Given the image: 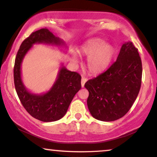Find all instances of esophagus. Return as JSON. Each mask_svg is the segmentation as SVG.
Segmentation results:
<instances>
[{
  "instance_id": "esophagus-1",
  "label": "esophagus",
  "mask_w": 157,
  "mask_h": 157,
  "mask_svg": "<svg viewBox=\"0 0 157 157\" xmlns=\"http://www.w3.org/2000/svg\"><path fill=\"white\" fill-rule=\"evenodd\" d=\"M86 81H87V79L86 77H82V80H81V86H82V87H84V85L86 83Z\"/></svg>"
}]
</instances>
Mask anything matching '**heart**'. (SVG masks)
Wrapping results in <instances>:
<instances>
[{"label": "heart", "mask_w": 157, "mask_h": 157, "mask_svg": "<svg viewBox=\"0 0 157 157\" xmlns=\"http://www.w3.org/2000/svg\"><path fill=\"white\" fill-rule=\"evenodd\" d=\"M115 50L111 45L105 44L100 38H92L86 41L80 48V53L88 57L86 67L91 74H100L109 66L114 55ZM73 60L77 62L76 57Z\"/></svg>", "instance_id": "heart-1"}]
</instances>
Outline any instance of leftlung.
<instances>
[{
  "label": "left lung",
  "mask_w": 157,
  "mask_h": 157,
  "mask_svg": "<svg viewBox=\"0 0 157 157\" xmlns=\"http://www.w3.org/2000/svg\"><path fill=\"white\" fill-rule=\"evenodd\" d=\"M142 61L131 42L122 46L117 59L105 72L88 80L87 105L93 117L105 122L122 117L133 105L142 82Z\"/></svg>",
  "instance_id": "left-lung-1"
}]
</instances>
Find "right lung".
<instances>
[{
	"label": "right lung",
	"mask_w": 157,
	"mask_h": 157,
	"mask_svg": "<svg viewBox=\"0 0 157 157\" xmlns=\"http://www.w3.org/2000/svg\"><path fill=\"white\" fill-rule=\"evenodd\" d=\"M35 44L63 46L64 42L55 37L48 29L32 32L23 41L15 57L14 82L16 92L24 109L32 117L42 122H54L66 114L71 100L81 89V76L75 71L60 68L51 89L42 94L29 92L21 79V63L29 50Z\"/></svg>",
	"instance_id": "add662e5"
}]
</instances>
